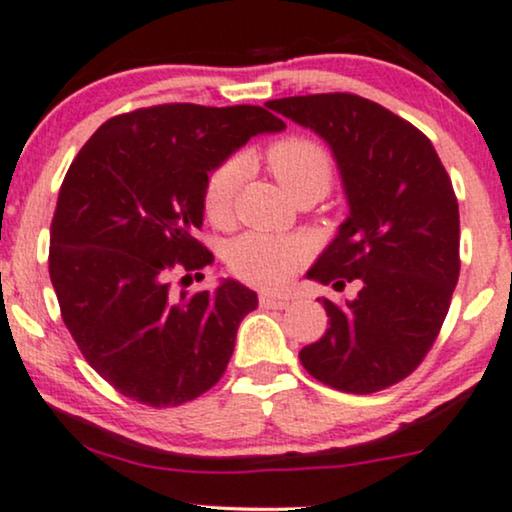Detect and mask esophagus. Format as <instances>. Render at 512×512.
<instances>
[{
    "mask_svg": "<svg viewBox=\"0 0 512 512\" xmlns=\"http://www.w3.org/2000/svg\"><path fill=\"white\" fill-rule=\"evenodd\" d=\"M258 304H261V308H287L289 306V299L287 296H273V294H261L258 296Z\"/></svg>",
    "mask_w": 512,
    "mask_h": 512,
    "instance_id": "esophagus-1",
    "label": "esophagus"
}]
</instances>
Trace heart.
<instances>
[{
    "instance_id": "heart-1",
    "label": "heart",
    "mask_w": 512,
    "mask_h": 512,
    "mask_svg": "<svg viewBox=\"0 0 512 512\" xmlns=\"http://www.w3.org/2000/svg\"><path fill=\"white\" fill-rule=\"evenodd\" d=\"M266 163L289 197H325L334 182V163L325 147L306 137H285L266 149ZM244 166L239 159L218 163L204 185V211L211 223L225 225L235 211V197ZM306 246L299 239L246 232L227 249V266L246 285L261 289L285 287L301 263Z\"/></svg>"
}]
</instances>
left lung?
Returning a JSON list of instances; mask_svg holds the SVG:
<instances>
[{
    "label": "left lung",
    "instance_id": "8db88e82",
    "mask_svg": "<svg viewBox=\"0 0 512 512\" xmlns=\"http://www.w3.org/2000/svg\"><path fill=\"white\" fill-rule=\"evenodd\" d=\"M330 144L351 213L308 270L342 292L323 299L327 330L301 349L315 380L346 394H375L406 380L439 337L460 273L458 199L422 132L351 92L266 104Z\"/></svg>",
    "mask_w": 512,
    "mask_h": 512
}]
</instances>
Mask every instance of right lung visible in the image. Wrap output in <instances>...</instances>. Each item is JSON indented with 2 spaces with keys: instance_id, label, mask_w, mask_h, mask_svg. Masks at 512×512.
<instances>
[{
  "instance_id": "obj_1",
  "label": "right lung",
  "mask_w": 512,
  "mask_h": 512,
  "mask_svg": "<svg viewBox=\"0 0 512 512\" xmlns=\"http://www.w3.org/2000/svg\"><path fill=\"white\" fill-rule=\"evenodd\" d=\"M285 121L263 106L159 104L113 116L78 151L49 230V277L85 361L154 408L216 384L258 296L227 280L175 292L213 263L199 242L208 173Z\"/></svg>"
}]
</instances>
